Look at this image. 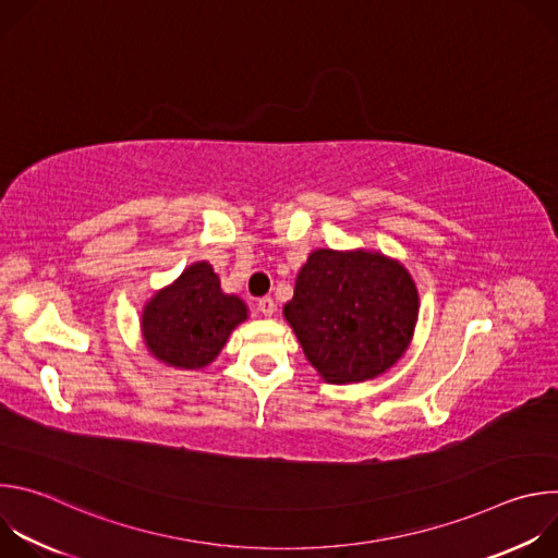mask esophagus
<instances>
[{
    "label": "esophagus",
    "mask_w": 558,
    "mask_h": 558,
    "mask_svg": "<svg viewBox=\"0 0 558 558\" xmlns=\"http://www.w3.org/2000/svg\"><path fill=\"white\" fill-rule=\"evenodd\" d=\"M258 311H260L263 315H269V317H271V315L276 313V302H274L271 298H260V300H258Z\"/></svg>",
    "instance_id": "1"
}]
</instances>
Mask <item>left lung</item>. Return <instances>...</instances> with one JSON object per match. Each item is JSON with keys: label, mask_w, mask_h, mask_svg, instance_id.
I'll use <instances>...</instances> for the list:
<instances>
[{"label": "left lung", "mask_w": 558, "mask_h": 558, "mask_svg": "<svg viewBox=\"0 0 558 558\" xmlns=\"http://www.w3.org/2000/svg\"><path fill=\"white\" fill-rule=\"evenodd\" d=\"M282 315L329 384L379 377L413 342L420 293L411 271L373 250H313Z\"/></svg>", "instance_id": "1"}]
</instances>
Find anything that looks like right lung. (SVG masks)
<instances>
[{
  "instance_id": "1",
  "label": "right lung",
  "mask_w": 558,
  "mask_h": 558,
  "mask_svg": "<svg viewBox=\"0 0 558 558\" xmlns=\"http://www.w3.org/2000/svg\"><path fill=\"white\" fill-rule=\"evenodd\" d=\"M247 317L245 300L225 293L214 267L198 260L143 304L141 336L154 360L179 371H201Z\"/></svg>"
}]
</instances>
